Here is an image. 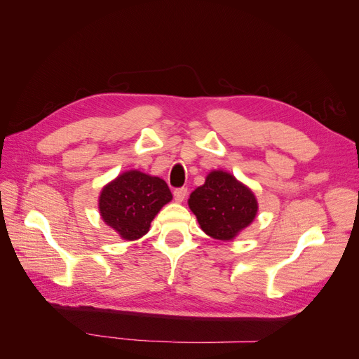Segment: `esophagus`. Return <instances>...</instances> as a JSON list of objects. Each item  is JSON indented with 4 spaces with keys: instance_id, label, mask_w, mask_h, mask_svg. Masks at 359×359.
<instances>
[{
    "instance_id": "esophagus-1",
    "label": "esophagus",
    "mask_w": 359,
    "mask_h": 359,
    "mask_svg": "<svg viewBox=\"0 0 359 359\" xmlns=\"http://www.w3.org/2000/svg\"><path fill=\"white\" fill-rule=\"evenodd\" d=\"M187 196V189L186 187H180L173 190V198H175L177 202H182Z\"/></svg>"
}]
</instances>
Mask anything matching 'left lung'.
Here are the masks:
<instances>
[{
    "label": "left lung",
    "instance_id": "1",
    "mask_svg": "<svg viewBox=\"0 0 359 359\" xmlns=\"http://www.w3.org/2000/svg\"><path fill=\"white\" fill-rule=\"evenodd\" d=\"M189 206L202 231L215 240H232L257 212L255 194L223 170H214L206 177L203 186L190 194Z\"/></svg>",
    "mask_w": 359,
    "mask_h": 359
}]
</instances>
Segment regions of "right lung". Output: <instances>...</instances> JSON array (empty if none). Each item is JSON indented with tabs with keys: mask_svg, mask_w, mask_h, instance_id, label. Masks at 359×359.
<instances>
[{
	"mask_svg": "<svg viewBox=\"0 0 359 359\" xmlns=\"http://www.w3.org/2000/svg\"><path fill=\"white\" fill-rule=\"evenodd\" d=\"M172 199L168 184L139 170L119 175L100 194L102 219L128 241L149 231L156 214Z\"/></svg>",
	"mask_w": 359,
	"mask_h": 359,
	"instance_id": "add662e5",
	"label": "right lung"
}]
</instances>
